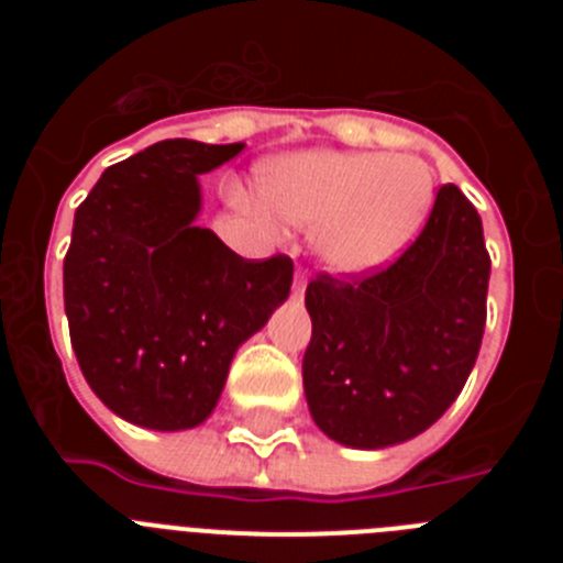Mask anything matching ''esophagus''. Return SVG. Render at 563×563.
<instances>
[{
  "mask_svg": "<svg viewBox=\"0 0 563 563\" xmlns=\"http://www.w3.org/2000/svg\"><path fill=\"white\" fill-rule=\"evenodd\" d=\"M305 287H307L305 271L298 267V271H296V285H292V290H296V296H305Z\"/></svg>",
  "mask_w": 563,
  "mask_h": 563,
  "instance_id": "1",
  "label": "esophagus"
}]
</instances>
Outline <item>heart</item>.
I'll return each instance as SVG.
<instances>
[{"instance_id":"b5f03b06","label":"heart","mask_w":563,"mask_h":563,"mask_svg":"<svg viewBox=\"0 0 563 563\" xmlns=\"http://www.w3.org/2000/svg\"><path fill=\"white\" fill-rule=\"evenodd\" d=\"M258 197L276 220L316 228L327 265L357 273L415 236L431 208L434 172L411 154L305 152L262 166Z\"/></svg>"}]
</instances>
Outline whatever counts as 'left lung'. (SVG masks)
<instances>
[{"instance_id":"1","label":"left lung","mask_w":563,"mask_h":563,"mask_svg":"<svg viewBox=\"0 0 563 563\" xmlns=\"http://www.w3.org/2000/svg\"><path fill=\"white\" fill-rule=\"evenodd\" d=\"M490 253L474 202L449 183L395 262L355 276L318 273L301 375L330 440L386 449L434 426L474 369L487 318Z\"/></svg>"}]
</instances>
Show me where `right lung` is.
<instances>
[{
    "mask_svg": "<svg viewBox=\"0 0 563 563\" xmlns=\"http://www.w3.org/2000/svg\"><path fill=\"white\" fill-rule=\"evenodd\" d=\"M245 143L163 141L101 174L64 256V310L78 366L109 409L154 431L200 426L239 343L292 285V258H242L197 225V177Z\"/></svg>",
    "mask_w": 563,
    "mask_h": 563,
    "instance_id": "1",
    "label": "right lung"
}]
</instances>
